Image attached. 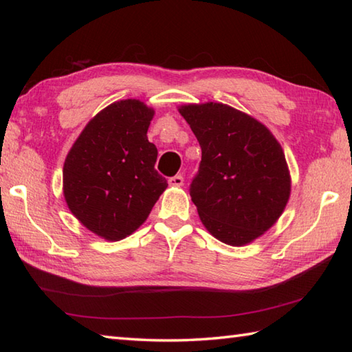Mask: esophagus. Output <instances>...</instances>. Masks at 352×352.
<instances>
[{"label": "esophagus", "mask_w": 352, "mask_h": 352, "mask_svg": "<svg viewBox=\"0 0 352 352\" xmlns=\"http://www.w3.org/2000/svg\"><path fill=\"white\" fill-rule=\"evenodd\" d=\"M183 177L182 175H174V177H170L169 180H168V183H169V186H174V188H180V186H183Z\"/></svg>", "instance_id": "34e87169"}]
</instances>
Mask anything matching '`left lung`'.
<instances>
[{
    "instance_id": "obj_1",
    "label": "left lung",
    "mask_w": 352,
    "mask_h": 352,
    "mask_svg": "<svg viewBox=\"0 0 352 352\" xmlns=\"http://www.w3.org/2000/svg\"><path fill=\"white\" fill-rule=\"evenodd\" d=\"M201 146L190 197L218 241L242 246L271 228L290 197V175L278 140L257 119L222 102L178 109Z\"/></svg>"
}]
</instances>
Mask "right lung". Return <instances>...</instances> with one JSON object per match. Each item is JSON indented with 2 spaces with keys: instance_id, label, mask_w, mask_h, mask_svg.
<instances>
[{
  "instance_id": "add662e5",
  "label": "right lung",
  "mask_w": 352,
  "mask_h": 352,
  "mask_svg": "<svg viewBox=\"0 0 352 352\" xmlns=\"http://www.w3.org/2000/svg\"><path fill=\"white\" fill-rule=\"evenodd\" d=\"M154 110L139 100L110 104L66 155L63 195L72 214L106 241H121L148 218L168 182L155 170L146 131Z\"/></svg>"
}]
</instances>
